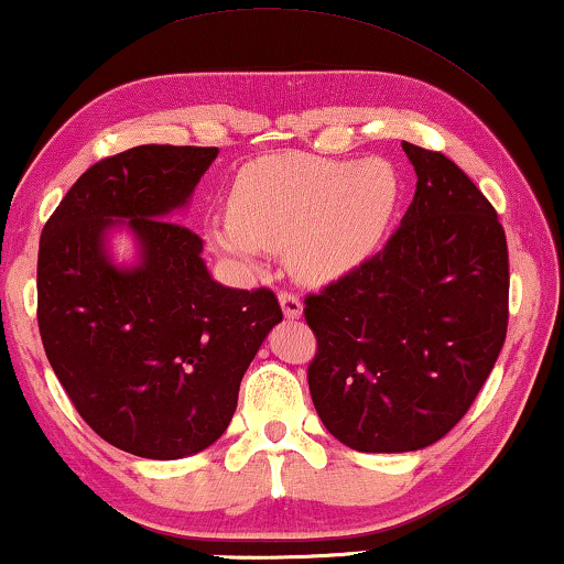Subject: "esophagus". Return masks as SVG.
I'll list each match as a JSON object with an SVG mask.
<instances>
[{"instance_id":"esophagus-1","label":"esophagus","mask_w":564,"mask_h":564,"mask_svg":"<svg viewBox=\"0 0 564 564\" xmlns=\"http://www.w3.org/2000/svg\"><path fill=\"white\" fill-rule=\"evenodd\" d=\"M281 308L285 314V319H299L301 312H304V304H301V299L296 296L293 291H281Z\"/></svg>"}]
</instances>
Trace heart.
<instances>
[{
    "mask_svg": "<svg viewBox=\"0 0 564 564\" xmlns=\"http://www.w3.org/2000/svg\"><path fill=\"white\" fill-rule=\"evenodd\" d=\"M399 196L386 161L263 158L237 176L232 212L212 221L209 242L242 268H256L268 248H285L301 281H332L376 248Z\"/></svg>",
    "mask_w": 564,
    "mask_h": 564,
    "instance_id": "b5f03b06",
    "label": "heart"
}]
</instances>
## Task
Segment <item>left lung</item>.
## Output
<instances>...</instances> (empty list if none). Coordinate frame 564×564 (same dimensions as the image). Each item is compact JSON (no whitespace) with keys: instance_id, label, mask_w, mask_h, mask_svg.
Masks as SVG:
<instances>
[{"instance_id":"obj_1","label":"left lung","mask_w":564,"mask_h":564,"mask_svg":"<svg viewBox=\"0 0 564 564\" xmlns=\"http://www.w3.org/2000/svg\"><path fill=\"white\" fill-rule=\"evenodd\" d=\"M401 145L416 194L399 229L304 299L314 409L358 452L442 440L473 406L509 327V248L494 204L447 155Z\"/></svg>"}]
</instances>
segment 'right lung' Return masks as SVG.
Instances as JSON below:
<instances>
[{"label": "right lung", "mask_w": 564, "mask_h": 564, "mask_svg": "<svg viewBox=\"0 0 564 564\" xmlns=\"http://www.w3.org/2000/svg\"><path fill=\"white\" fill-rule=\"evenodd\" d=\"M217 148L138 145L94 163L45 221L37 327L70 403L130 455L178 459L221 437L240 380L283 319L271 289H227L206 271L204 240L173 212ZM124 218L141 265L122 272L104 235Z\"/></svg>", "instance_id": "obj_1"}]
</instances>
